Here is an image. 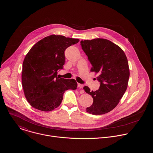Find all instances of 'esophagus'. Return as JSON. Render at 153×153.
<instances>
[{
    "instance_id": "esophagus-1",
    "label": "esophagus",
    "mask_w": 153,
    "mask_h": 153,
    "mask_svg": "<svg viewBox=\"0 0 153 153\" xmlns=\"http://www.w3.org/2000/svg\"><path fill=\"white\" fill-rule=\"evenodd\" d=\"M78 87L80 89H82L84 87V85L82 84H78Z\"/></svg>"
}]
</instances>
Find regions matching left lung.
I'll return each mask as SVG.
<instances>
[{
	"instance_id": "8db88e82",
	"label": "left lung",
	"mask_w": 153,
	"mask_h": 153,
	"mask_svg": "<svg viewBox=\"0 0 153 153\" xmlns=\"http://www.w3.org/2000/svg\"><path fill=\"white\" fill-rule=\"evenodd\" d=\"M81 45L92 65L91 71L98 74L97 79L100 82L95 91L84 87L94 100L86 111L93 115L106 114L118 104L128 87L130 69L127 56L120 46L105 39L81 41Z\"/></svg>"
}]
</instances>
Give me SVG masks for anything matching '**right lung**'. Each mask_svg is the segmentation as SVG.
Masks as SVG:
<instances>
[{
  "instance_id": "add662e5",
  "label": "right lung",
  "mask_w": 153,
  "mask_h": 153,
  "mask_svg": "<svg viewBox=\"0 0 153 153\" xmlns=\"http://www.w3.org/2000/svg\"><path fill=\"white\" fill-rule=\"evenodd\" d=\"M78 39L52 35L35 44L26 54L22 65V82L25 96L30 105L42 111L58 107L68 89L75 90L74 79L57 77V71L65 64L66 49Z\"/></svg>"
}]
</instances>
